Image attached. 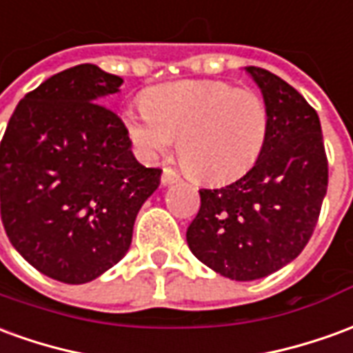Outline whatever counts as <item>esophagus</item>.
Wrapping results in <instances>:
<instances>
[{
  "label": "esophagus",
  "mask_w": 353,
  "mask_h": 353,
  "mask_svg": "<svg viewBox=\"0 0 353 353\" xmlns=\"http://www.w3.org/2000/svg\"><path fill=\"white\" fill-rule=\"evenodd\" d=\"M181 181V174L176 171H172V169H163V174H161V184H174V182Z\"/></svg>",
  "instance_id": "1"
}]
</instances>
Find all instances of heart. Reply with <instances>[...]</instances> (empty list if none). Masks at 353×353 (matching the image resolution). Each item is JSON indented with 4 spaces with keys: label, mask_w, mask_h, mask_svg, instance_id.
Returning <instances> with one entry per match:
<instances>
[{
    "label": "heart",
    "mask_w": 353,
    "mask_h": 353,
    "mask_svg": "<svg viewBox=\"0 0 353 353\" xmlns=\"http://www.w3.org/2000/svg\"><path fill=\"white\" fill-rule=\"evenodd\" d=\"M142 110L125 112L127 137L142 156L167 154L176 139L182 167L197 181L226 184L262 156L270 114L259 92L219 79H182L142 94Z\"/></svg>",
    "instance_id": "obj_1"
}]
</instances>
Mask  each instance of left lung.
Segmentation results:
<instances>
[{"mask_svg": "<svg viewBox=\"0 0 353 353\" xmlns=\"http://www.w3.org/2000/svg\"><path fill=\"white\" fill-rule=\"evenodd\" d=\"M270 114L262 156L224 188L199 190L201 207L186 232L205 266L252 281L294 261L314 234L329 184L317 112L268 70L247 66Z\"/></svg>", "mask_w": 353, "mask_h": 353, "instance_id": "1", "label": "left lung"}]
</instances>
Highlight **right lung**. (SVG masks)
I'll return each mask as SVG.
<instances>
[{
	"mask_svg": "<svg viewBox=\"0 0 353 353\" xmlns=\"http://www.w3.org/2000/svg\"><path fill=\"white\" fill-rule=\"evenodd\" d=\"M123 79L94 64L54 74L12 112L1 139V222L11 245L57 281H92L129 251L161 169L141 165L123 121L99 99Z\"/></svg>",
	"mask_w": 353,
	"mask_h": 353,
	"instance_id": "obj_1",
	"label": "right lung"
}]
</instances>
